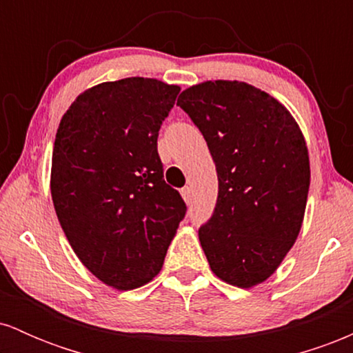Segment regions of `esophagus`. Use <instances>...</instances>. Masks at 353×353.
I'll list each match as a JSON object with an SVG mask.
<instances>
[{"label": "esophagus", "instance_id": "1", "mask_svg": "<svg viewBox=\"0 0 353 353\" xmlns=\"http://www.w3.org/2000/svg\"><path fill=\"white\" fill-rule=\"evenodd\" d=\"M181 194H182V197H184V201L188 202V204H189L190 201H192V189H190L189 185H185V188H182V189H181Z\"/></svg>", "mask_w": 353, "mask_h": 353}]
</instances>
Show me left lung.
<instances>
[{"label":"left lung","instance_id":"8db88e82","mask_svg":"<svg viewBox=\"0 0 353 353\" xmlns=\"http://www.w3.org/2000/svg\"><path fill=\"white\" fill-rule=\"evenodd\" d=\"M177 106L199 128L216 163L219 194L199 229L210 269L230 285L267 281L301 232L309 151L290 112L241 81H205Z\"/></svg>","mask_w":353,"mask_h":353}]
</instances>
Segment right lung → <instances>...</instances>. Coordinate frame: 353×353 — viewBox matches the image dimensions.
<instances>
[{
    "mask_svg": "<svg viewBox=\"0 0 353 353\" xmlns=\"http://www.w3.org/2000/svg\"><path fill=\"white\" fill-rule=\"evenodd\" d=\"M181 88L151 78L103 83L76 98L56 132L51 196L79 261L117 290L159 274L185 216L157 154Z\"/></svg>",
    "mask_w": 353,
    "mask_h": 353,
    "instance_id": "add662e5",
    "label": "right lung"
}]
</instances>
